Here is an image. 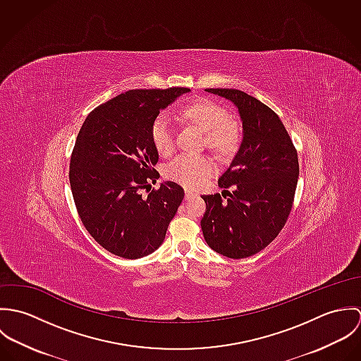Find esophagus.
<instances>
[{
	"instance_id": "esophagus-1",
	"label": "esophagus",
	"mask_w": 361,
	"mask_h": 361,
	"mask_svg": "<svg viewBox=\"0 0 361 361\" xmlns=\"http://www.w3.org/2000/svg\"><path fill=\"white\" fill-rule=\"evenodd\" d=\"M196 196H197L196 192H193V190H185V197H186V200L193 199V197H196Z\"/></svg>"
}]
</instances>
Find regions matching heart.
<instances>
[{
    "mask_svg": "<svg viewBox=\"0 0 361 361\" xmlns=\"http://www.w3.org/2000/svg\"><path fill=\"white\" fill-rule=\"evenodd\" d=\"M182 115L206 132L207 145L221 154L231 153L238 143V129L228 121L226 109L212 100L199 99L185 105ZM152 140L161 155L171 154L175 149V130L171 118L159 114L152 125ZM212 158L207 155L179 154L165 166V175L186 186L196 188L215 172Z\"/></svg>",
    "mask_w": 361,
    "mask_h": 361,
    "instance_id": "heart-1",
    "label": "heart"
}]
</instances>
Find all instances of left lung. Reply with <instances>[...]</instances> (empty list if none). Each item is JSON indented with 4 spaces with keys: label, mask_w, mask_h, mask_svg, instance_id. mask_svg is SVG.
<instances>
[{
    "label": "left lung",
    "mask_w": 361,
    "mask_h": 361,
    "mask_svg": "<svg viewBox=\"0 0 361 361\" xmlns=\"http://www.w3.org/2000/svg\"><path fill=\"white\" fill-rule=\"evenodd\" d=\"M238 108L242 142L219 188L203 196L202 229L207 245L229 258H246L267 247L290 214L299 178L296 149L279 116L253 96L236 89H206Z\"/></svg>",
    "instance_id": "8db88e82"
}]
</instances>
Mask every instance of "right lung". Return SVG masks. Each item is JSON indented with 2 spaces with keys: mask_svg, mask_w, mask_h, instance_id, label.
<instances>
[{
  "mask_svg": "<svg viewBox=\"0 0 361 361\" xmlns=\"http://www.w3.org/2000/svg\"><path fill=\"white\" fill-rule=\"evenodd\" d=\"M190 90H129L86 118L71 157L69 182L79 216L104 249L146 257L162 245L185 192L171 180L142 196L159 173L152 125L159 111Z\"/></svg>",
  "mask_w": 361,
  "mask_h": 361,
  "instance_id": "obj_1",
  "label": "right lung"
}]
</instances>
